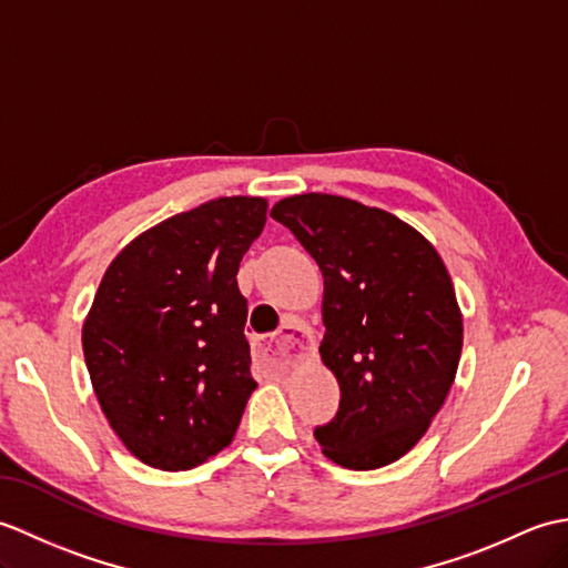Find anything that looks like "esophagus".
<instances>
[{"label":"esophagus","mask_w":568,"mask_h":568,"mask_svg":"<svg viewBox=\"0 0 568 568\" xmlns=\"http://www.w3.org/2000/svg\"><path fill=\"white\" fill-rule=\"evenodd\" d=\"M312 348V334L305 324L285 322L283 329L277 332L271 339H258L253 344V356H256L258 364L268 371L283 373L297 364L300 358Z\"/></svg>","instance_id":"1"}]
</instances>
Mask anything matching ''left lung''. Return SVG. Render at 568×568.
I'll return each mask as SVG.
<instances>
[{
  "instance_id": "8db88e82",
  "label": "left lung",
  "mask_w": 568,
  "mask_h": 568,
  "mask_svg": "<svg viewBox=\"0 0 568 568\" xmlns=\"http://www.w3.org/2000/svg\"><path fill=\"white\" fill-rule=\"evenodd\" d=\"M271 216L324 275L320 354L342 400L315 439L344 468L388 466L427 432L462 358L464 324L446 265L413 226L346 197H285Z\"/></svg>"
}]
</instances>
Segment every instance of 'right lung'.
<instances>
[{
    "mask_svg": "<svg viewBox=\"0 0 568 568\" xmlns=\"http://www.w3.org/2000/svg\"><path fill=\"white\" fill-rule=\"evenodd\" d=\"M263 197H220L136 236L82 327L94 395L143 464L187 470L232 444L256 381L236 273Z\"/></svg>",
    "mask_w": 568,
    "mask_h": 568,
    "instance_id": "right-lung-1",
    "label": "right lung"
}]
</instances>
